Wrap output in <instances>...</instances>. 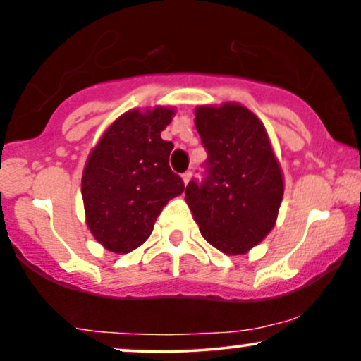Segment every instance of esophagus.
<instances>
[{
    "label": "esophagus",
    "instance_id": "34e87169",
    "mask_svg": "<svg viewBox=\"0 0 361 361\" xmlns=\"http://www.w3.org/2000/svg\"><path fill=\"white\" fill-rule=\"evenodd\" d=\"M181 178H183V181H185V185L188 183L190 180H192V171H186V173H183V175H181Z\"/></svg>",
    "mask_w": 361,
    "mask_h": 361
}]
</instances>
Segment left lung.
I'll list each match as a JSON object with an SVG mask.
<instances>
[{
  "instance_id": "left-lung-1",
  "label": "left lung",
  "mask_w": 361,
  "mask_h": 361,
  "mask_svg": "<svg viewBox=\"0 0 361 361\" xmlns=\"http://www.w3.org/2000/svg\"><path fill=\"white\" fill-rule=\"evenodd\" d=\"M195 126L207 151L204 178L185 200L204 238L226 255H244L273 229L283 178L263 123L238 103L198 106Z\"/></svg>"
}]
</instances>
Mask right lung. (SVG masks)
Wrapping results in <instances>:
<instances>
[{"label": "right lung", "mask_w": 361, "mask_h": 361, "mask_svg": "<svg viewBox=\"0 0 361 361\" xmlns=\"http://www.w3.org/2000/svg\"><path fill=\"white\" fill-rule=\"evenodd\" d=\"M175 111L130 110L106 128L82 171L91 234L114 252L134 251L151 235L164 205L185 183L169 168L173 144L161 139Z\"/></svg>", "instance_id": "add662e5"}]
</instances>
